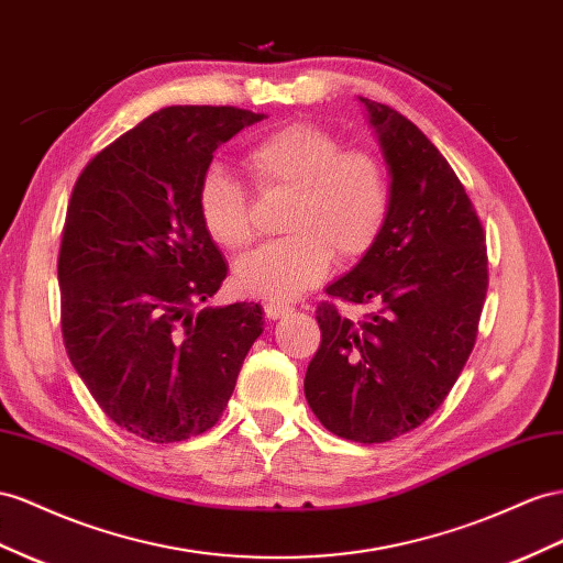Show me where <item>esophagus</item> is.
Returning <instances> with one entry per match:
<instances>
[{
  "label": "esophagus",
  "mask_w": 563,
  "mask_h": 563,
  "mask_svg": "<svg viewBox=\"0 0 563 563\" xmlns=\"http://www.w3.org/2000/svg\"><path fill=\"white\" fill-rule=\"evenodd\" d=\"M291 310H294V308L286 306V302H265V314H267L269 319H279V317L291 312Z\"/></svg>",
  "instance_id": "1"
}]
</instances>
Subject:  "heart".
Segmentation results:
<instances>
[{"mask_svg": "<svg viewBox=\"0 0 563 563\" xmlns=\"http://www.w3.org/2000/svg\"><path fill=\"white\" fill-rule=\"evenodd\" d=\"M246 170L257 191H288L279 241L241 257L234 267L239 291L265 300H288L327 275L331 255L355 263L382 236L390 212L386 165L367 148H345L339 136L294 123L255 142ZM199 212L206 232L230 253L253 239L251 191L230 170L212 165L199 181Z\"/></svg>", "mask_w": 563, "mask_h": 563, "instance_id": "1", "label": "heart"}]
</instances>
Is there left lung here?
<instances>
[{
    "label": "left lung",
    "mask_w": 563,
    "mask_h": 563,
    "mask_svg": "<svg viewBox=\"0 0 563 563\" xmlns=\"http://www.w3.org/2000/svg\"><path fill=\"white\" fill-rule=\"evenodd\" d=\"M360 101L390 168V212L374 249L327 294L374 312L351 322L329 300L317 306L322 341L306 398L327 431L372 445L415 431L445 402L476 345L488 249L429 136L390 106Z\"/></svg>",
    "instance_id": "1"
}]
</instances>
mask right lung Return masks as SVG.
<instances>
[{"label":"right lung","mask_w":563,"mask_h":563,"mask_svg":"<svg viewBox=\"0 0 563 563\" xmlns=\"http://www.w3.org/2000/svg\"><path fill=\"white\" fill-rule=\"evenodd\" d=\"M257 120L236 106H170L101 148L70 194L58 249L66 353L106 417L151 443L216 427L263 333L257 302L194 314L227 277L199 181L216 148Z\"/></svg>","instance_id":"add662e5"}]
</instances>
